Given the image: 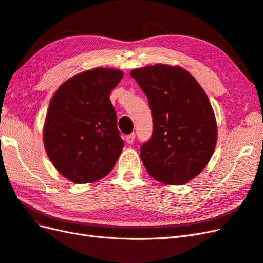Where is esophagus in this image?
<instances>
[{
	"label": "esophagus",
	"instance_id": "1",
	"mask_svg": "<svg viewBox=\"0 0 263 263\" xmlns=\"http://www.w3.org/2000/svg\"><path fill=\"white\" fill-rule=\"evenodd\" d=\"M135 136H136V135H135V133H132L129 135H127V136H126V141L128 142V144H133V142L135 141Z\"/></svg>",
	"mask_w": 263,
	"mask_h": 263
}]
</instances>
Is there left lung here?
<instances>
[{
	"mask_svg": "<svg viewBox=\"0 0 263 263\" xmlns=\"http://www.w3.org/2000/svg\"><path fill=\"white\" fill-rule=\"evenodd\" d=\"M146 94L153 135L140 147L147 172L166 184H184L213 156L217 126L208 95L186 70L155 65L130 72Z\"/></svg>",
	"mask_w": 263,
	"mask_h": 263,
	"instance_id": "1",
	"label": "left lung"
}]
</instances>
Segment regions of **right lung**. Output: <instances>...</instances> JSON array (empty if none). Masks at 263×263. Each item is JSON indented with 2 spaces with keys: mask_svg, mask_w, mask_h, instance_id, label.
Segmentation results:
<instances>
[{
  "mask_svg": "<svg viewBox=\"0 0 263 263\" xmlns=\"http://www.w3.org/2000/svg\"><path fill=\"white\" fill-rule=\"evenodd\" d=\"M123 72L95 68L63 83L52 97L44 126L50 161L74 183L98 181L112 171L124 141L109 94Z\"/></svg>",
  "mask_w": 263,
  "mask_h": 263,
  "instance_id": "right-lung-1",
  "label": "right lung"
}]
</instances>
